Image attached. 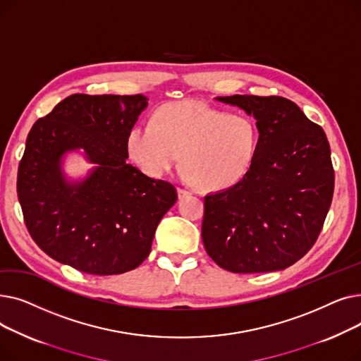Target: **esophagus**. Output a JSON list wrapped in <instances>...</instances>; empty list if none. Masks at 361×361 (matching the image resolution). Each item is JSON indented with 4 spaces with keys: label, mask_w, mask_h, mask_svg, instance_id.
Segmentation results:
<instances>
[{
    "label": "esophagus",
    "mask_w": 361,
    "mask_h": 361,
    "mask_svg": "<svg viewBox=\"0 0 361 361\" xmlns=\"http://www.w3.org/2000/svg\"><path fill=\"white\" fill-rule=\"evenodd\" d=\"M177 192H178V197H180V199H183V197H185V196H190V195H192V192H190V190H187V188H183V187H178V188H177Z\"/></svg>",
    "instance_id": "esophagus-1"
}]
</instances>
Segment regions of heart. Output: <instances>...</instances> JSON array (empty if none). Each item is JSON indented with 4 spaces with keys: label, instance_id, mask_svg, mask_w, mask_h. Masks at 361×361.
<instances>
[{
    "label": "heart",
    "instance_id": "b5f03b06",
    "mask_svg": "<svg viewBox=\"0 0 361 361\" xmlns=\"http://www.w3.org/2000/svg\"><path fill=\"white\" fill-rule=\"evenodd\" d=\"M257 145L253 117L202 101L165 104L154 123H140L127 135L128 155L145 176H165L181 157L183 177L209 192L225 190L247 176Z\"/></svg>",
    "mask_w": 361,
    "mask_h": 361
}]
</instances>
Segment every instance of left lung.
<instances>
[{"label":"left lung","instance_id":"left-lung-1","mask_svg":"<svg viewBox=\"0 0 361 361\" xmlns=\"http://www.w3.org/2000/svg\"><path fill=\"white\" fill-rule=\"evenodd\" d=\"M216 99L256 118L259 145L247 176L204 196V249L234 274L286 269L313 247L331 207L335 173L325 131L287 98Z\"/></svg>","mask_w":361,"mask_h":361}]
</instances>
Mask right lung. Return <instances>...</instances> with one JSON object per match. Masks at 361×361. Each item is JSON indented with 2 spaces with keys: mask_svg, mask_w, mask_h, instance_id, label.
Returning a JSON list of instances; mask_svg holds the SVG:
<instances>
[{
  "mask_svg": "<svg viewBox=\"0 0 361 361\" xmlns=\"http://www.w3.org/2000/svg\"><path fill=\"white\" fill-rule=\"evenodd\" d=\"M146 105L140 93H74L30 128L17 197L30 237L54 260L90 275H120L149 256L177 190L126 162L127 135ZM75 148L97 166L70 185L61 158Z\"/></svg>",
  "mask_w": 361,
  "mask_h": 361,
  "instance_id": "right-lung-1",
  "label": "right lung"
}]
</instances>
